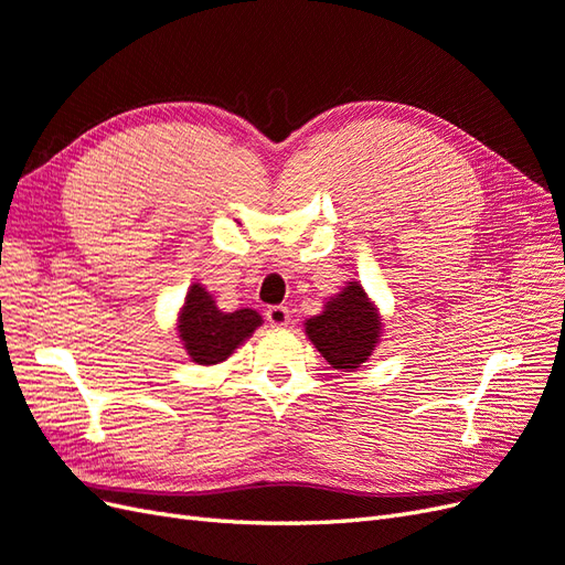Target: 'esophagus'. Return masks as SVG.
Returning a JSON list of instances; mask_svg holds the SVG:
<instances>
[{
    "label": "esophagus",
    "mask_w": 565,
    "mask_h": 565,
    "mask_svg": "<svg viewBox=\"0 0 565 565\" xmlns=\"http://www.w3.org/2000/svg\"><path fill=\"white\" fill-rule=\"evenodd\" d=\"M266 320L270 322V328H287L289 324L287 306H270V309L266 311Z\"/></svg>",
    "instance_id": "1"
}]
</instances>
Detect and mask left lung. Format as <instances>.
Wrapping results in <instances>:
<instances>
[{
	"mask_svg": "<svg viewBox=\"0 0 565 565\" xmlns=\"http://www.w3.org/2000/svg\"><path fill=\"white\" fill-rule=\"evenodd\" d=\"M382 313L361 282H347L303 322L306 337L334 370L353 372L367 363L382 339Z\"/></svg>",
	"mask_w": 565,
	"mask_h": 565,
	"instance_id": "1",
	"label": "left lung"
}]
</instances>
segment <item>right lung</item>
<instances>
[{"instance_id": "right-lung-1", "label": "right lung", "mask_w": 565, "mask_h": 565, "mask_svg": "<svg viewBox=\"0 0 565 565\" xmlns=\"http://www.w3.org/2000/svg\"><path fill=\"white\" fill-rule=\"evenodd\" d=\"M262 324L264 318L254 309L221 311L204 285L193 282L177 316V334L193 363L218 365L233 355L237 347H243Z\"/></svg>"}]
</instances>
